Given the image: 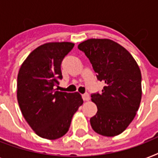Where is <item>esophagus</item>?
<instances>
[{
    "label": "esophagus",
    "instance_id": "obj_1",
    "mask_svg": "<svg viewBox=\"0 0 158 158\" xmlns=\"http://www.w3.org/2000/svg\"><path fill=\"white\" fill-rule=\"evenodd\" d=\"M82 97H83V99H84V101L87 102L89 101V94H84L82 95Z\"/></svg>",
    "mask_w": 158,
    "mask_h": 158
}]
</instances>
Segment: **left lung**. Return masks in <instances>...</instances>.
I'll list each match as a JSON object with an SVG mask.
<instances>
[{
    "instance_id": "8db88e82",
    "label": "left lung",
    "mask_w": 158,
    "mask_h": 158,
    "mask_svg": "<svg viewBox=\"0 0 158 158\" xmlns=\"http://www.w3.org/2000/svg\"><path fill=\"white\" fill-rule=\"evenodd\" d=\"M78 48L91 62L97 78L105 83L102 94L91 95L98 111L90 119L99 135H120L132 122L142 98V76L137 62L125 48L107 38H90Z\"/></svg>"
}]
</instances>
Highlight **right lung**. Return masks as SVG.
Here are the masks:
<instances>
[{
	"mask_svg": "<svg viewBox=\"0 0 158 158\" xmlns=\"http://www.w3.org/2000/svg\"><path fill=\"white\" fill-rule=\"evenodd\" d=\"M69 42L47 43L28 55L17 78V99L23 117L34 132L57 139L68 132L73 115L84 101L79 93L56 91L62 79V60L74 48Z\"/></svg>",
	"mask_w": 158,
	"mask_h": 158,
	"instance_id": "1",
	"label": "right lung"
}]
</instances>
